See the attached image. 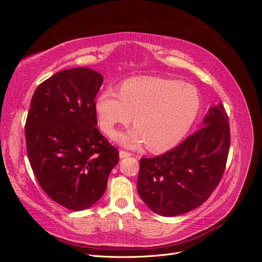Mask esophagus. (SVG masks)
<instances>
[{"mask_svg": "<svg viewBox=\"0 0 262 262\" xmlns=\"http://www.w3.org/2000/svg\"><path fill=\"white\" fill-rule=\"evenodd\" d=\"M119 156H120V158H125V157H129V156H131V153H129V152H125V150L120 149V152H119Z\"/></svg>", "mask_w": 262, "mask_h": 262, "instance_id": "34e87169", "label": "esophagus"}]
</instances>
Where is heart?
I'll return each mask as SVG.
<instances>
[{
	"label": "heart",
	"instance_id": "b5f03b06",
	"mask_svg": "<svg viewBox=\"0 0 262 262\" xmlns=\"http://www.w3.org/2000/svg\"><path fill=\"white\" fill-rule=\"evenodd\" d=\"M201 98L191 84L169 78L140 76L124 81L120 91H102L95 101L100 129L113 133L118 124L136 123L114 140L128 147L147 143L150 150L176 145L191 128L200 110Z\"/></svg>",
	"mask_w": 262,
	"mask_h": 262
}]
</instances>
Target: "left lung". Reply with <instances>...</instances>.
<instances>
[{
	"label": "left lung",
	"instance_id": "left-lung-1",
	"mask_svg": "<svg viewBox=\"0 0 262 262\" xmlns=\"http://www.w3.org/2000/svg\"><path fill=\"white\" fill-rule=\"evenodd\" d=\"M202 123L175 148L140 160L138 192L158 215L176 216L200 207L223 176L231 144L223 105L210 107Z\"/></svg>",
	"mask_w": 262,
	"mask_h": 262
}]
</instances>
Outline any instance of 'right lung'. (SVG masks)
I'll return each mask as SVG.
<instances>
[{
	"instance_id": "1",
	"label": "right lung",
	"mask_w": 262,
	"mask_h": 262,
	"mask_svg": "<svg viewBox=\"0 0 262 262\" xmlns=\"http://www.w3.org/2000/svg\"><path fill=\"white\" fill-rule=\"evenodd\" d=\"M104 82L89 68L55 73L39 85L25 124L27 155L43 191L73 211L104 194L118 149L97 130L95 98Z\"/></svg>"
}]
</instances>
